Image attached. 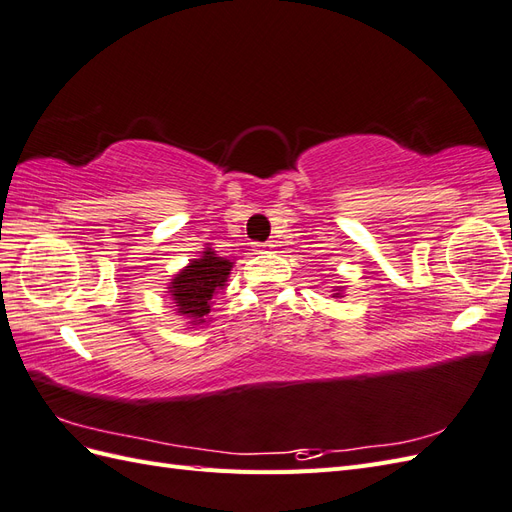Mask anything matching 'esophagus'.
<instances>
[{
	"instance_id": "34e87169",
	"label": "esophagus",
	"mask_w": 512,
	"mask_h": 512,
	"mask_svg": "<svg viewBox=\"0 0 512 512\" xmlns=\"http://www.w3.org/2000/svg\"><path fill=\"white\" fill-rule=\"evenodd\" d=\"M271 243H254V252L256 254H267L271 250Z\"/></svg>"
}]
</instances>
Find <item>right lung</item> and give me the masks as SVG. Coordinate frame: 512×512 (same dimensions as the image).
Wrapping results in <instances>:
<instances>
[{
  "mask_svg": "<svg viewBox=\"0 0 512 512\" xmlns=\"http://www.w3.org/2000/svg\"><path fill=\"white\" fill-rule=\"evenodd\" d=\"M232 262L215 256L213 252H205L203 258L192 260L188 269H183L173 282V301L177 303L181 316L198 318L209 314V303L213 292L222 288L230 273Z\"/></svg>",
  "mask_w": 512,
  "mask_h": 512,
  "instance_id": "1",
  "label": "right lung"
}]
</instances>
